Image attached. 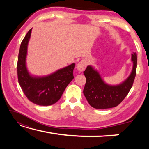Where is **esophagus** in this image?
Listing matches in <instances>:
<instances>
[{"label":"esophagus","mask_w":149,"mask_h":149,"mask_svg":"<svg viewBox=\"0 0 149 149\" xmlns=\"http://www.w3.org/2000/svg\"><path fill=\"white\" fill-rule=\"evenodd\" d=\"M87 67V62L85 60H82L77 64V69L79 72H84Z\"/></svg>","instance_id":"34e87169"}]
</instances>
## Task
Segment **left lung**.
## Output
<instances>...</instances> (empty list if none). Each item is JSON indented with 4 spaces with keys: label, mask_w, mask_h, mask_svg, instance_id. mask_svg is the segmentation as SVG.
<instances>
[{
    "label": "left lung",
    "mask_w": 149,
    "mask_h": 149,
    "mask_svg": "<svg viewBox=\"0 0 149 149\" xmlns=\"http://www.w3.org/2000/svg\"><path fill=\"white\" fill-rule=\"evenodd\" d=\"M133 68L127 79L120 84L110 85L106 84L100 74L91 65H88L84 72L86 77L84 94L92 107L98 109L113 108L125 99L132 88L137 70V56L132 54Z\"/></svg>",
    "instance_id": "obj_1"
}]
</instances>
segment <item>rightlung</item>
<instances>
[{
	"label": "right lung",
	"mask_w": 149,
	"mask_h": 149,
	"mask_svg": "<svg viewBox=\"0 0 149 149\" xmlns=\"http://www.w3.org/2000/svg\"><path fill=\"white\" fill-rule=\"evenodd\" d=\"M31 30L27 32L20 45L17 64L18 82L30 101L40 106H50L61 98L68 85L74 78L75 63L46 76L30 74L26 66V56Z\"/></svg>",
	"instance_id": "obj_1"
}]
</instances>
